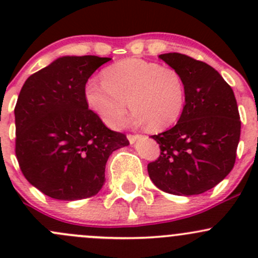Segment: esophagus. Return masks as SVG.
<instances>
[{"mask_svg":"<svg viewBox=\"0 0 258 258\" xmlns=\"http://www.w3.org/2000/svg\"><path fill=\"white\" fill-rule=\"evenodd\" d=\"M139 135H127V139H128V141H130V144H134L135 141H136L137 139H139Z\"/></svg>","mask_w":258,"mask_h":258,"instance_id":"esophagus-1","label":"esophagus"}]
</instances>
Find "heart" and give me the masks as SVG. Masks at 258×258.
<instances>
[{
  "mask_svg": "<svg viewBox=\"0 0 258 258\" xmlns=\"http://www.w3.org/2000/svg\"><path fill=\"white\" fill-rule=\"evenodd\" d=\"M103 80L86 82L88 107L106 124L117 126L127 107L134 111L131 122L161 131L175 124L186 103V83L177 70L156 62L127 58L107 67Z\"/></svg>",
  "mask_w": 258,
  "mask_h": 258,
  "instance_id": "b5f03b06",
  "label": "heart"
}]
</instances>
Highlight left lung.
Here are the masks:
<instances>
[{
  "instance_id": "8db88e82",
  "label": "left lung",
  "mask_w": 258,
  "mask_h": 258,
  "mask_svg": "<svg viewBox=\"0 0 258 258\" xmlns=\"http://www.w3.org/2000/svg\"><path fill=\"white\" fill-rule=\"evenodd\" d=\"M160 58L183 77L186 103L172 128L151 136L160 145L161 153L147 165L148 175L167 194H204L235 166L241 135L235 93L205 62L177 52L160 54Z\"/></svg>"
}]
</instances>
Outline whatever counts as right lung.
<instances>
[{
    "mask_svg": "<svg viewBox=\"0 0 258 258\" xmlns=\"http://www.w3.org/2000/svg\"><path fill=\"white\" fill-rule=\"evenodd\" d=\"M108 57L63 56L31 75L15 107L16 157L32 186L54 200L95 196L105 183L106 162L128 146L88 110L85 86Z\"/></svg>",
    "mask_w": 258,
    "mask_h": 258,
    "instance_id": "1",
    "label": "right lung"
}]
</instances>
